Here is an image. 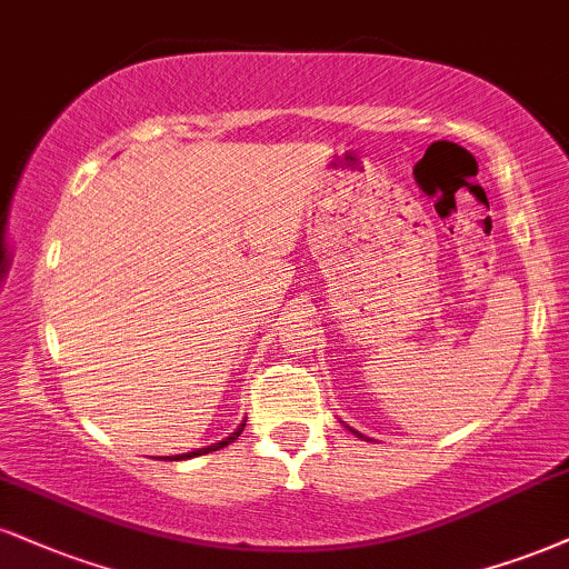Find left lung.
<instances>
[{
	"mask_svg": "<svg viewBox=\"0 0 569 569\" xmlns=\"http://www.w3.org/2000/svg\"><path fill=\"white\" fill-rule=\"evenodd\" d=\"M347 429H350V427H347ZM350 432H352V435H358V437H362L360 432H355V429H350Z\"/></svg>",
	"mask_w": 569,
	"mask_h": 569,
	"instance_id": "8db88e82",
	"label": "left lung"
}]
</instances>
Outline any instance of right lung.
<instances>
[{"label": "right lung", "mask_w": 569, "mask_h": 569, "mask_svg": "<svg viewBox=\"0 0 569 569\" xmlns=\"http://www.w3.org/2000/svg\"><path fill=\"white\" fill-rule=\"evenodd\" d=\"M243 427H246V423H241V427H238V429H236V432H232L230 437H224V440H219V442H211V445H207V448H198V450H190V453H182V456H167V461H184V458H196V456L211 453V450H219V448H224V445H230L232 440H238V437H241V432H243Z\"/></svg>", "instance_id": "obj_1"}]
</instances>
